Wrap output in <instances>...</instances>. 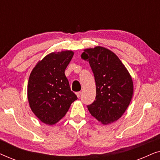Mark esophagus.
I'll list each match as a JSON object with an SVG mask.
<instances>
[{"label":"esophagus","instance_id":"34e87169","mask_svg":"<svg viewBox=\"0 0 160 160\" xmlns=\"http://www.w3.org/2000/svg\"><path fill=\"white\" fill-rule=\"evenodd\" d=\"M76 94V95H77L78 98H79L81 96V92H77Z\"/></svg>","mask_w":160,"mask_h":160}]
</instances>
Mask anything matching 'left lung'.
Masks as SVG:
<instances>
[{
	"mask_svg": "<svg viewBox=\"0 0 160 160\" xmlns=\"http://www.w3.org/2000/svg\"><path fill=\"white\" fill-rule=\"evenodd\" d=\"M81 58L89 62L95 80L96 97L87 106L89 113L103 124L117 121L132 97L133 83L130 73L119 58L104 47L85 49Z\"/></svg>",
	"mask_w": 160,
	"mask_h": 160,
	"instance_id": "obj_1",
	"label": "left lung"
}]
</instances>
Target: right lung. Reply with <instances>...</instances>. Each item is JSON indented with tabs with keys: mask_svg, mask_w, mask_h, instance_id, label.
<instances>
[{
	"mask_svg": "<svg viewBox=\"0 0 160 160\" xmlns=\"http://www.w3.org/2000/svg\"><path fill=\"white\" fill-rule=\"evenodd\" d=\"M73 56L72 51L53 52L38 62L30 73L28 101L32 112L43 123L56 124L77 100L65 75Z\"/></svg>",
	"mask_w": 160,
	"mask_h": 160,
	"instance_id": "add662e5",
	"label": "right lung"
}]
</instances>
